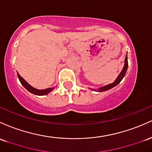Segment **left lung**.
<instances>
[{"mask_svg":"<svg viewBox=\"0 0 152 152\" xmlns=\"http://www.w3.org/2000/svg\"><path fill=\"white\" fill-rule=\"evenodd\" d=\"M127 69H128V57H127V54H126V58H125V63H124V68H123L122 71L121 72L120 74L118 75V77L115 79V80L114 81L113 83H110V84L105 85V86L98 88V92H103V91H105V90L111 89V88H113V87L116 86L118 84H119V83H121V81L122 80L123 78L124 77V76H125V75H126V72Z\"/></svg>","mask_w":152,"mask_h":152,"instance_id":"left-lung-1","label":"left lung"}]
</instances>
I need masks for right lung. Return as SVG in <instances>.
<instances>
[{
	"instance_id": "add662e5",
	"label": "right lung",
	"mask_w": 152,
	"mask_h": 152,
	"mask_svg": "<svg viewBox=\"0 0 152 152\" xmlns=\"http://www.w3.org/2000/svg\"><path fill=\"white\" fill-rule=\"evenodd\" d=\"M17 74H18V79H19L20 82H21V85H23V86L24 87V88L27 90H28V91H29L30 93H33V94L37 95H47L48 93H50L51 91H52V90H54V88H47V89H45V90L36 89V88H33L32 86H31V85L28 84V83H27V82L23 78L21 77V76L18 73H17Z\"/></svg>"
}]
</instances>
